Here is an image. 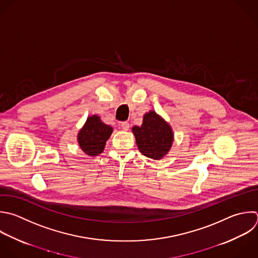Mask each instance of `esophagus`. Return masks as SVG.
Wrapping results in <instances>:
<instances>
[{
  "label": "esophagus",
  "instance_id": "esophagus-1",
  "mask_svg": "<svg viewBox=\"0 0 258 258\" xmlns=\"http://www.w3.org/2000/svg\"><path fill=\"white\" fill-rule=\"evenodd\" d=\"M120 126H121V128H122L123 130H125V131L129 130V127H130V125H129L128 122H121V123H120Z\"/></svg>",
  "mask_w": 258,
  "mask_h": 258
}]
</instances>
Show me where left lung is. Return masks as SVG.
<instances>
[{"label": "left lung", "instance_id": "obj_1", "mask_svg": "<svg viewBox=\"0 0 258 258\" xmlns=\"http://www.w3.org/2000/svg\"><path fill=\"white\" fill-rule=\"evenodd\" d=\"M132 131L139 151L152 159L162 158L170 149L173 141L170 126L154 111L146 113L142 125L134 126Z\"/></svg>", "mask_w": 258, "mask_h": 258}]
</instances>
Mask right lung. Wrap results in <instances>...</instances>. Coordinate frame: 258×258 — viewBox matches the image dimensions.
I'll return each mask as SVG.
<instances>
[{"label":"right lung","mask_w":258,"mask_h":258,"mask_svg":"<svg viewBox=\"0 0 258 258\" xmlns=\"http://www.w3.org/2000/svg\"><path fill=\"white\" fill-rule=\"evenodd\" d=\"M113 132V128L104 124L100 117H89L85 126L79 132L78 140L81 148L90 156H96L103 152L106 141Z\"/></svg>","instance_id":"1"}]
</instances>
